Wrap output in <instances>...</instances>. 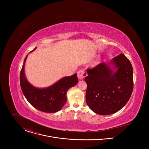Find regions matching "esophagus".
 I'll use <instances>...</instances> for the list:
<instances>
[{"mask_svg":"<svg viewBox=\"0 0 149 149\" xmlns=\"http://www.w3.org/2000/svg\"><path fill=\"white\" fill-rule=\"evenodd\" d=\"M87 75V74L83 70H79L77 72V76L79 79H82Z\"/></svg>","mask_w":149,"mask_h":149,"instance_id":"34e87169","label":"esophagus"}]
</instances>
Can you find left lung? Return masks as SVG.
Wrapping results in <instances>:
<instances>
[{
  "mask_svg": "<svg viewBox=\"0 0 149 149\" xmlns=\"http://www.w3.org/2000/svg\"><path fill=\"white\" fill-rule=\"evenodd\" d=\"M110 64L114 66L113 69L110 68ZM87 72L86 102L94 113L111 114L128 102L133 90V71L131 62L124 54L113 58L109 63L102 62L87 69Z\"/></svg>",
  "mask_w": 149,
  "mask_h": 149,
  "instance_id": "left-lung-1",
  "label": "left lung"
}]
</instances>
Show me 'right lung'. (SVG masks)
I'll list each match as a JSON object with an SVG mask.
<instances>
[{"label":"right lung","instance_id":"1","mask_svg":"<svg viewBox=\"0 0 149 149\" xmlns=\"http://www.w3.org/2000/svg\"><path fill=\"white\" fill-rule=\"evenodd\" d=\"M27 56L24 59L20 74V84L24 95L33 107L40 111L56 113L59 111L67 101L68 90L78 83L77 74L63 77L47 88H36L25 77L24 68Z\"/></svg>","mask_w":149,"mask_h":149}]
</instances>
